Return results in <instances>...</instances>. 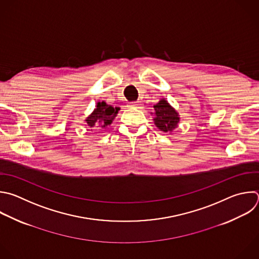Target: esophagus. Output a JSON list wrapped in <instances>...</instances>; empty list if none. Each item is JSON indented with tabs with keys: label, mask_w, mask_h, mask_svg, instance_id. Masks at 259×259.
I'll list each match as a JSON object with an SVG mask.
<instances>
[{
	"label": "esophagus",
	"mask_w": 259,
	"mask_h": 259,
	"mask_svg": "<svg viewBox=\"0 0 259 259\" xmlns=\"http://www.w3.org/2000/svg\"><path fill=\"white\" fill-rule=\"evenodd\" d=\"M140 106H141V104L139 102H133L129 105L130 108H140Z\"/></svg>",
	"instance_id": "34e87169"
}]
</instances>
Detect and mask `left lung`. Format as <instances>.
I'll return each mask as SVG.
<instances>
[{
  "label": "left lung",
  "mask_w": 259,
  "mask_h": 259,
  "mask_svg": "<svg viewBox=\"0 0 259 259\" xmlns=\"http://www.w3.org/2000/svg\"><path fill=\"white\" fill-rule=\"evenodd\" d=\"M150 114L154 116V125L163 132L171 133L178 127L180 122L179 113L164 99H161L153 106V112Z\"/></svg>",
  "instance_id": "left-lung-1"
}]
</instances>
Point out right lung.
<instances>
[{
    "mask_svg": "<svg viewBox=\"0 0 259 259\" xmlns=\"http://www.w3.org/2000/svg\"><path fill=\"white\" fill-rule=\"evenodd\" d=\"M120 108H114L108 105L106 102H99L94 112L84 121L90 128L102 127L106 128L111 125L114 119L117 117Z\"/></svg>",
    "mask_w": 259,
    "mask_h": 259,
    "instance_id": "1",
    "label": "right lung"
}]
</instances>
